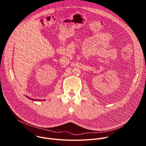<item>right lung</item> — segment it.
<instances>
[{
	"label": "right lung",
	"instance_id": "add662e5",
	"mask_svg": "<svg viewBox=\"0 0 146 146\" xmlns=\"http://www.w3.org/2000/svg\"><path fill=\"white\" fill-rule=\"evenodd\" d=\"M27 97H28V96H27ZM28 98H29V97H28ZM29 98V99H31V100H35V101H36V100H35V99H32V98ZM38 100L40 101V100ZM37 101H38V100H37Z\"/></svg>",
	"mask_w": 146,
	"mask_h": 146
}]
</instances>
